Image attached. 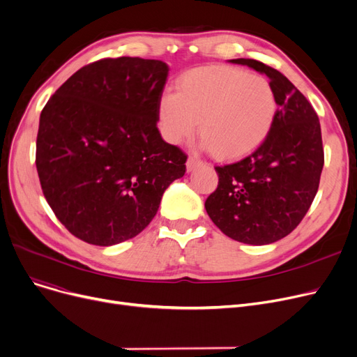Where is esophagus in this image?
I'll list each match as a JSON object with an SVG mask.
<instances>
[{
	"label": "esophagus",
	"instance_id": "1",
	"mask_svg": "<svg viewBox=\"0 0 357 357\" xmlns=\"http://www.w3.org/2000/svg\"><path fill=\"white\" fill-rule=\"evenodd\" d=\"M202 165H204V162L201 159H198L197 156H190L188 160H186V169H188L190 172L194 171V169L202 166Z\"/></svg>",
	"mask_w": 357,
	"mask_h": 357
}]
</instances>
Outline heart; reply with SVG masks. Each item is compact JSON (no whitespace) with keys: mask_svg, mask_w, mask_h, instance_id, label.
<instances>
[{"mask_svg":"<svg viewBox=\"0 0 357 357\" xmlns=\"http://www.w3.org/2000/svg\"><path fill=\"white\" fill-rule=\"evenodd\" d=\"M278 112L271 82L230 66L201 68L179 78L176 92L167 91L158 104V120L169 143L199 135L215 158L248 156L266 140Z\"/></svg>","mask_w":357,"mask_h":357,"instance_id":"1","label":"heart"}]
</instances>
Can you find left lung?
Returning <instances> with one entry per match:
<instances>
[{
	"mask_svg": "<svg viewBox=\"0 0 357 357\" xmlns=\"http://www.w3.org/2000/svg\"><path fill=\"white\" fill-rule=\"evenodd\" d=\"M230 62L268 75L278 112L255 152L215 166L218 185L205 210L233 240L269 245L296 229L315 198L324 165L321 127L310 101L279 70L255 59Z\"/></svg>",
	"mask_w": 357,
	"mask_h": 357,
	"instance_id": "obj_1",
	"label": "left lung"
}]
</instances>
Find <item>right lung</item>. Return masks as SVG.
<instances>
[{
  "instance_id": "add662e5",
  "label": "right lung",
  "mask_w": 357,
  "mask_h": 357,
  "mask_svg": "<svg viewBox=\"0 0 357 357\" xmlns=\"http://www.w3.org/2000/svg\"><path fill=\"white\" fill-rule=\"evenodd\" d=\"M166 77L160 61L101 59L75 72L42 109L36 167L43 195L89 245L142 233L165 190L185 175L188 156L158 128Z\"/></svg>"
}]
</instances>
